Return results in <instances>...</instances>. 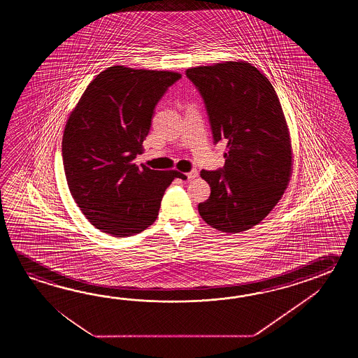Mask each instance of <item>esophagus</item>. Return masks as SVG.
I'll use <instances>...</instances> for the list:
<instances>
[{"label": "esophagus", "mask_w": 358, "mask_h": 358, "mask_svg": "<svg viewBox=\"0 0 358 358\" xmlns=\"http://www.w3.org/2000/svg\"><path fill=\"white\" fill-rule=\"evenodd\" d=\"M198 176V171L197 170H192V171H189L188 174H187V178L189 179V180H192V179H196Z\"/></svg>", "instance_id": "1"}]
</instances>
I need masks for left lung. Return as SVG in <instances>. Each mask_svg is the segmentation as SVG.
<instances>
[{
  "label": "left lung",
  "instance_id": "8db88e82",
  "mask_svg": "<svg viewBox=\"0 0 358 358\" xmlns=\"http://www.w3.org/2000/svg\"><path fill=\"white\" fill-rule=\"evenodd\" d=\"M205 101L213 142H227L225 165L202 170L211 194L201 217L225 233L248 230L280 201L292 174L289 130L274 87L259 69L228 61L187 69Z\"/></svg>",
  "mask_w": 358,
  "mask_h": 358
}]
</instances>
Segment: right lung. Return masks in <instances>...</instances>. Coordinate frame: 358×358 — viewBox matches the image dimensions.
<instances>
[{
    "instance_id": "1",
    "label": "right lung",
    "mask_w": 358,
    "mask_h": 358,
    "mask_svg": "<svg viewBox=\"0 0 358 358\" xmlns=\"http://www.w3.org/2000/svg\"><path fill=\"white\" fill-rule=\"evenodd\" d=\"M182 76L117 65L99 73L69 116L62 161L69 189L92 225L122 238L157 219L176 170H151L133 160L143 152L153 110Z\"/></svg>"
}]
</instances>
